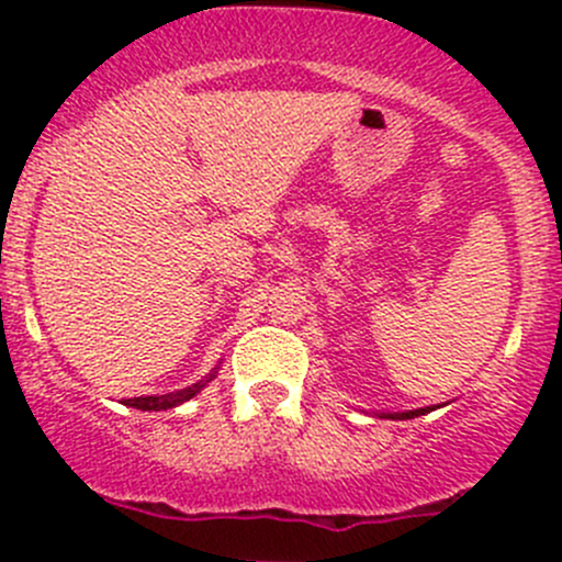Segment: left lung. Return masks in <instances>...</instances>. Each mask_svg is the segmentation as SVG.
I'll list each match as a JSON object with an SVG mask.
<instances>
[{"label":"left lung","instance_id":"1","mask_svg":"<svg viewBox=\"0 0 562 562\" xmlns=\"http://www.w3.org/2000/svg\"><path fill=\"white\" fill-rule=\"evenodd\" d=\"M435 407H440V405H432V407H416V411H402V413H381V416H383V418H394V422H405V418L424 416V413L435 411Z\"/></svg>","mask_w":562,"mask_h":562}]
</instances>
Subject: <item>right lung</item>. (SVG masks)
I'll return each instance as SVG.
<instances>
[{"mask_svg":"<svg viewBox=\"0 0 562 562\" xmlns=\"http://www.w3.org/2000/svg\"><path fill=\"white\" fill-rule=\"evenodd\" d=\"M220 364H223V361H220ZM220 364L214 367V370L209 372V375L203 378V381L192 383V386L171 391V394H160V396H157V394L155 396H133V400H124V405H127V407H138V411H171V407L181 405V402L192 400V396H195L198 391L206 386V383H212L214 378H217Z\"/></svg>","mask_w":562,"mask_h":562,"instance_id":"1","label":"right lung"}]
</instances>
